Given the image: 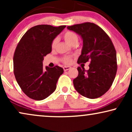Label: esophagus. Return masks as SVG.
<instances>
[{"label": "esophagus", "instance_id": "esophagus-1", "mask_svg": "<svg viewBox=\"0 0 132 132\" xmlns=\"http://www.w3.org/2000/svg\"><path fill=\"white\" fill-rule=\"evenodd\" d=\"M63 68H64V70L65 71H67V70L71 69V67H68V66H65L63 67Z\"/></svg>", "mask_w": 132, "mask_h": 132}]
</instances>
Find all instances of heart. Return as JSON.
Wrapping results in <instances>:
<instances>
[{"instance_id": "1", "label": "heart", "mask_w": 132, "mask_h": 132, "mask_svg": "<svg viewBox=\"0 0 132 132\" xmlns=\"http://www.w3.org/2000/svg\"><path fill=\"white\" fill-rule=\"evenodd\" d=\"M64 38L67 43H68V44L71 45L72 44L75 43H78V40L79 38L78 36L75 32L73 31H71V30H67L64 34ZM57 43V39L55 38L52 41V47L55 48L56 45ZM62 61L65 64H69L72 61V57L71 56H64L62 58Z\"/></svg>"}]
</instances>
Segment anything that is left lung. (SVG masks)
Listing matches in <instances>:
<instances>
[{
	"label": "left lung",
	"instance_id": "1",
	"mask_svg": "<svg viewBox=\"0 0 132 132\" xmlns=\"http://www.w3.org/2000/svg\"><path fill=\"white\" fill-rule=\"evenodd\" d=\"M83 39L82 53L77 63L90 62L89 69L77 68L79 75L73 80L75 89L83 96L97 98L112 85L117 71V53L108 34L94 23L86 22L67 27Z\"/></svg>",
	"mask_w": 132,
	"mask_h": 132
}]
</instances>
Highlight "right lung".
Instances as JSON below:
<instances>
[{"label":"right lung","instance_id":"1","mask_svg":"<svg viewBox=\"0 0 132 132\" xmlns=\"http://www.w3.org/2000/svg\"><path fill=\"white\" fill-rule=\"evenodd\" d=\"M66 26L40 24L29 29L21 38L13 57L14 73L23 93L29 98L42 100L53 93L64 72L60 67L43 65L44 57L52 52V42Z\"/></svg>","mask_w":132,"mask_h":132}]
</instances>
